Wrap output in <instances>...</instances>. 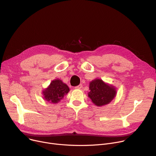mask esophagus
Listing matches in <instances>:
<instances>
[{
	"label": "esophagus",
	"instance_id": "34e87169",
	"mask_svg": "<svg viewBox=\"0 0 156 156\" xmlns=\"http://www.w3.org/2000/svg\"><path fill=\"white\" fill-rule=\"evenodd\" d=\"M82 84H80V85H78V86H75V89H77V90H80V89H81V87H82Z\"/></svg>",
	"mask_w": 156,
	"mask_h": 156
}]
</instances>
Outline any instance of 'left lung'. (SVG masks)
<instances>
[{"mask_svg": "<svg viewBox=\"0 0 156 156\" xmlns=\"http://www.w3.org/2000/svg\"><path fill=\"white\" fill-rule=\"evenodd\" d=\"M88 96L97 106L109 104L116 96V88L104 83L101 79H95L90 83Z\"/></svg>", "mask_w": 156, "mask_h": 156, "instance_id": "obj_1", "label": "left lung"}]
</instances>
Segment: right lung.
I'll return each instance as SVG.
<instances>
[{"label": "right lung", "instance_id": "add662e5", "mask_svg": "<svg viewBox=\"0 0 156 156\" xmlns=\"http://www.w3.org/2000/svg\"><path fill=\"white\" fill-rule=\"evenodd\" d=\"M69 91L70 89L67 85L63 83L62 80L55 79L42 91V94L44 100L50 103L57 104L63 99L64 96L69 93Z\"/></svg>", "mask_w": 156, "mask_h": 156}]
</instances>
